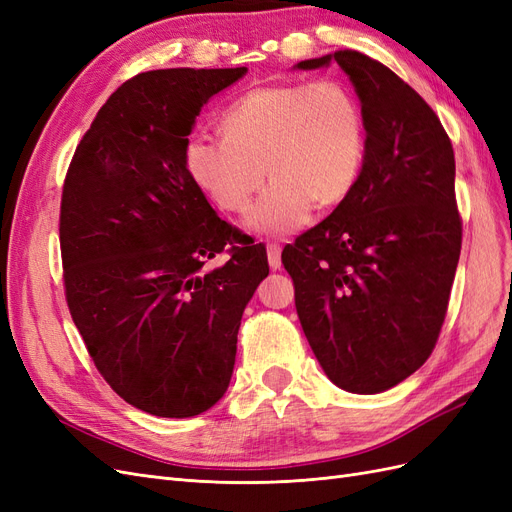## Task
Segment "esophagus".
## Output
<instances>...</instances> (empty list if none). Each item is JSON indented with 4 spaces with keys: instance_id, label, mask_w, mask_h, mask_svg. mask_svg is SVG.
<instances>
[{
    "instance_id": "1",
    "label": "esophagus",
    "mask_w": 512,
    "mask_h": 512,
    "mask_svg": "<svg viewBox=\"0 0 512 512\" xmlns=\"http://www.w3.org/2000/svg\"><path fill=\"white\" fill-rule=\"evenodd\" d=\"M267 258H269V267L273 271H277L282 267V247L277 243H269L267 245Z\"/></svg>"
}]
</instances>
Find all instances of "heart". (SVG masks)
<instances>
[{"mask_svg": "<svg viewBox=\"0 0 512 512\" xmlns=\"http://www.w3.org/2000/svg\"><path fill=\"white\" fill-rule=\"evenodd\" d=\"M222 134H194L185 166L230 213L247 211L267 173L273 183L247 215L260 235H288L312 207L342 205L365 162L363 108L344 83L329 79L245 91L224 111Z\"/></svg>", "mask_w": 512, "mask_h": 512, "instance_id": "obj_1", "label": "heart"}]
</instances>
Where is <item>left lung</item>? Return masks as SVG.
I'll use <instances>...</instances> for the list:
<instances>
[{
	"label": "left lung",
	"instance_id": "obj_1",
	"mask_svg": "<svg viewBox=\"0 0 512 512\" xmlns=\"http://www.w3.org/2000/svg\"><path fill=\"white\" fill-rule=\"evenodd\" d=\"M337 61L365 117V162L342 205L286 245L282 262L320 367L348 393L412 376L436 346L461 252L455 153L438 115L399 76L359 51Z\"/></svg>",
	"mask_w": 512,
	"mask_h": 512
}]
</instances>
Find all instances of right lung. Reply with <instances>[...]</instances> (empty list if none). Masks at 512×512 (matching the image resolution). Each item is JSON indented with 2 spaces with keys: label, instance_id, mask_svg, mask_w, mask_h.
Returning <instances> with one entry per match:
<instances>
[{
  "label": "right lung",
  "instance_id": "1",
  "mask_svg": "<svg viewBox=\"0 0 512 512\" xmlns=\"http://www.w3.org/2000/svg\"><path fill=\"white\" fill-rule=\"evenodd\" d=\"M247 68L136 74L100 108L64 181L66 301L91 361L130 406L188 418L224 397L262 243L218 218L185 166L209 98ZM231 245L218 270L204 262Z\"/></svg>",
  "mask_w": 512,
  "mask_h": 512
}]
</instances>
